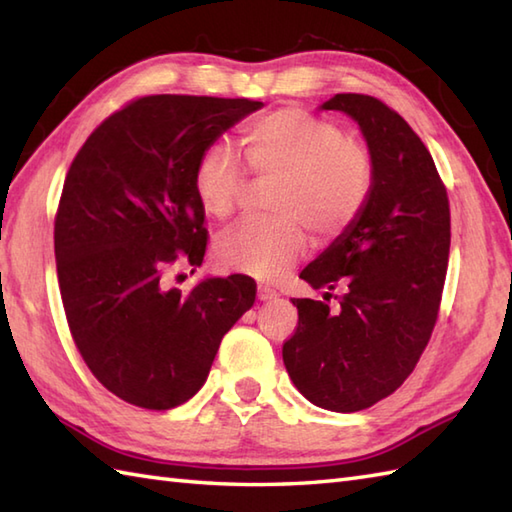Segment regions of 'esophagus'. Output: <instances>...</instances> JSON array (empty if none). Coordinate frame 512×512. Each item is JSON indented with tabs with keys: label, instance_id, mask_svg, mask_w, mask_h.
Masks as SVG:
<instances>
[{
	"label": "esophagus",
	"instance_id": "esophagus-1",
	"mask_svg": "<svg viewBox=\"0 0 512 512\" xmlns=\"http://www.w3.org/2000/svg\"><path fill=\"white\" fill-rule=\"evenodd\" d=\"M257 299L259 301H273V299H277V292L273 288H268V286H259Z\"/></svg>",
	"mask_w": 512,
	"mask_h": 512
}]
</instances>
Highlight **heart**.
Returning <instances> with one entry per match:
<instances>
[{"mask_svg":"<svg viewBox=\"0 0 512 512\" xmlns=\"http://www.w3.org/2000/svg\"><path fill=\"white\" fill-rule=\"evenodd\" d=\"M244 151L257 178L277 180L266 222L224 233L213 246L217 268L262 281L281 277L306 250V231L330 239L350 226L369 198L374 165L369 151L341 127L301 107H279L255 118ZM246 176L231 151L213 145L193 169V193L206 217L224 222L237 209Z\"/></svg>","mask_w":512,"mask_h":512,"instance_id":"1","label":"heart"}]
</instances>
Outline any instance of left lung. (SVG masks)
Listing matches in <instances>:
<instances>
[{"label": "left lung", "mask_w": 512, "mask_h": 512, "mask_svg": "<svg viewBox=\"0 0 512 512\" xmlns=\"http://www.w3.org/2000/svg\"><path fill=\"white\" fill-rule=\"evenodd\" d=\"M319 110L361 129L374 184L356 220L301 270L329 300L292 299L299 325L284 343L292 383L312 405L352 413L405 383L438 319L451 246L447 189L429 149L405 118L374 96L336 94Z\"/></svg>", "instance_id": "8db88e82"}]
</instances>
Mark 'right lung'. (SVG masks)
Here are the masks:
<instances>
[{"mask_svg": "<svg viewBox=\"0 0 512 512\" xmlns=\"http://www.w3.org/2000/svg\"><path fill=\"white\" fill-rule=\"evenodd\" d=\"M264 103L143 96L94 129L70 165L54 220L65 317L85 365L129 405L171 409L195 396L222 336L255 303L250 277L165 286L173 262L202 266L195 162Z\"/></svg>", "mask_w": 512, "mask_h": 512, "instance_id": "obj_1", "label": "right lung"}]
</instances>
